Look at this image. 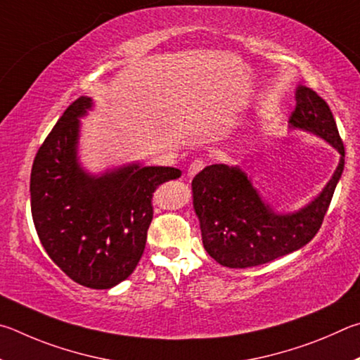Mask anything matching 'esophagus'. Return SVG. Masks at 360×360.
Masks as SVG:
<instances>
[{
	"mask_svg": "<svg viewBox=\"0 0 360 360\" xmlns=\"http://www.w3.org/2000/svg\"><path fill=\"white\" fill-rule=\"evenodd\" d=\"M204 167H205V161L202 160V158H196V160L191 161L190 167H188V176L191 179V176H194L198 172H200V170H202Z\"/></svg>",
	"mask_w": 360,
	"mask_h": 360,
	"instance_id": "obj_1",
	"label": "esophagus"
}]
</instances>
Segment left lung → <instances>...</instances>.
Here are the masks:
<instances>
[{"label": "left lung", "mask_w": 360, "mask_h": 360, "mask_svg": "<svg viewBox=\"0 0 360 360\" xmlns=\"http://www.w3.org/2000/svg\"><path fill=\"white\" fill-rule=\"evenodd\" d=\"M292 128L310 131L333 145L342 158L323 193L304 209L281 215L259 198L238 167L212 164L194 176L193 204L204 248L224 267L247 269L292 253L318 234L345 167V147L329 104L308 86L295 91Z\"/></svg>", "instance_id": "obj_1"}]
</instances>
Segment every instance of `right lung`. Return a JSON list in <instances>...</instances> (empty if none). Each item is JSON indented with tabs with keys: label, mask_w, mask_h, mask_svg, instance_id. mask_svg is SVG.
<instances>
[{
	"label": "right lung",
	"mask_w": 360,
	"mask_h": 360,
	"mask_svg": "<svg viewBox=\"0 0 360 360\" xmlns=\"http://www.w3.org/2000/svg\"><path fill=\"white\" fill-rule=\"evenodd\" d=\"M82 96L68 107L37 150L30 179L31 215L44 250L82 286L109 289L134 272L153 219V193L181 172L139 164L103 176L77 162Z\"/></svg>",
	"instance_id": "obj_1"
}]
</instances>
